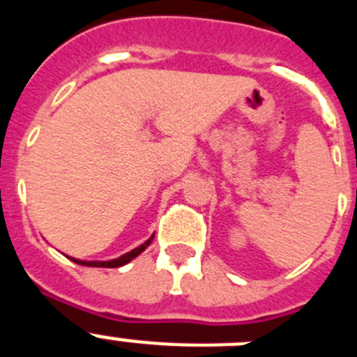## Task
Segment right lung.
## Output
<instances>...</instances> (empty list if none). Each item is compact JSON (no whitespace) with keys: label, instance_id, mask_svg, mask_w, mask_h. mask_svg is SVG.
<instances>
[{"label":"right lung","instance_id":"obj_1","mask_svg":"<svg viewBox=\"0 0 357 357\" xmlns=\"http://www.w3.org/2000/svg\"><path fill=\"white\" fill-rule=\"evenodd\" d=\"M153 236L151 234L150 238L146 239V241L143 243V245H139L137 248H134V250L127 252V254H123L121 257H116V259H110V261H84V259H75V257H69V259L73 261V263L80 264V266H93V268H119V266H125V264L130 263L132 259H135L137 255L141 254V252L146 250L148 247H150V243L153 241Z\"/></svg>","mask_w":357,"mask_h":357}]
</instances>
